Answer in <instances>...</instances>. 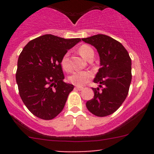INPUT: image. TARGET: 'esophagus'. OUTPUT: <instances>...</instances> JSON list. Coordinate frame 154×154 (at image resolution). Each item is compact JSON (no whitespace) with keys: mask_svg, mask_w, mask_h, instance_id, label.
I'll list each match as a JSON object with an SVG mask.
<instances>
[{"mask_svg":"<svg viewBox=\"0 0 154 154\" xmlns=\"http://www.w3.org/2000/svg\"><path fill=\"white\" fill-rule=\"evenodd\" d=\"M75 89L78 90V91H82L83 89V87L82 86H76L75 87Z\"/></svg>","mask_w":154,"mask_h":154,"instance_id":"1","label":"esophagus"}]
</instances>
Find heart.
<instances>
[{
    "label": "heart",
    "instance_id": "heart-1",
    "mask_svg": "<svg viewBox=\"0 0 154 154\" xmlns=\"http://www.w3.org/2000/svg\"><path fill=\"white\" fill-rule=\"evenodd\" d=\"M80 55L86 60L89 61L91 59H93L94 57V51L92 48L86 45L80 46L78 50ZM61 66L63 70L66 71H71V65L68 63V54L66 53L63 57L61 60ZM92 77V73L88 71H74L71 75L68 77V81L72 84L76 86H81L86 84L87 82Z\"/></svg>",
    "mask_w": 154,
    "mask_h": 154
}]
</instances>
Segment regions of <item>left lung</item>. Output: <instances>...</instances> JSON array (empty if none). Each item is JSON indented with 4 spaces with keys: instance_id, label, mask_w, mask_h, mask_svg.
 Listing matches in <instances>:
<instances>
[{
    "instance_id": "8db88e82",
    "label": "left lung",
    "mask_w": 154,
    "mask_h": 154,
    "mask_svg": "<svg viewBox=\"0 0 154 154\" xmlns=\"http://www.w3.org/2000/svg\"><path fill=\"white\" fill-rule=\"evenodd\" d=\"M82 40L97 49L100 65L93 80L100 85L92 88L94 97L86 102V107L98 117L109 116L121 106L128 94L132 80L131 59L125 48L108 35L97 34Z\"/></svg>"
}]
</instances>
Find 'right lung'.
Returning <instances> with one entry per match:
<instances>
[{
  "label": "right lung",
  "mask_w": 154,
  "mask_h": 154,
  "mask_svg": "<svg viewBox=\"0 0 154 154\" xmlns=\"http://www.w3.org/2000/svg\"><path fill=\"white\" fill-rule=\"evenodd\" d=\"M80 41L45 34L29 42L20 54L15 74L20 97L36 117L51 120L64 108L74 86L63 81L61 60Z\"/></svg>",
  "instance_id": "right-lung-1"
}]
</instances>
